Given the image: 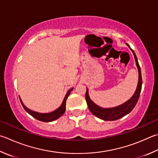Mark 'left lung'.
<instances>
[{
    "label": "left lung",
    "instance_id": "obj_1",
    "mask_svg": "<svg viewBox=\"0 0 158 158\" xmlns=\"http://www.w3.org/2000/svg\"><path fill=\"white\" fill-rule=\"evenodd\" d=\"M129 48L133 52V55L135 57V60L136 62V65L137 68H138V73H139V80L138 84H137V86L136 88V90L131 98L126 102L124 104L118 106L114 107V108H104L98 106L94 103L90 99L88 95V90L86 88V93H85V100H86L87 104L89 110L93 113L94 115L99 117V119H102L105 121H114V120L119 119L122 117H124L128 114L130 112L133 110L134 107L135 106L137 101H138L140 93H141L142 90V74H141V69H140L138 61H137V58L135 55V53L134 51L131 49L129 46V45L126 43Z\"/></svg>",
    "mask_w": 158,
    "mask_h": 158
}]
</instances>
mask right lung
Here are the masks:
<instances>
[{
    "label": "right lung",
    "mask_w": 158,
    "mask_h": 158,
    "mask_svg": "<svg viewBox=\"0 0 158 158\" xmlns=\"http://www.w3.org/2000/svg\"><path fill=\"white\" fill-rule=\"evenodd\" d=\"M73 88H71L68 91V93L66 94H65L64 99L62 102V104L61 105V106H60L59 108H57L56 110H54L53 112H51V113H37V112H34L33 110H31L23 104V103L22 102L21 99L20 97H19V99H20V101H21L23 107L25 111H26L27 113H29L30 115L34 117L35 119L39 120V121L44 122H52V121H54V120H55L56 119H58L59 117H61L62 114L65 113V102H66V99L68 98V97L69 96V94H70L71 91L73 90Z\"/></svg>",
    "instance_id": "obj_1"
}]
</instances>
